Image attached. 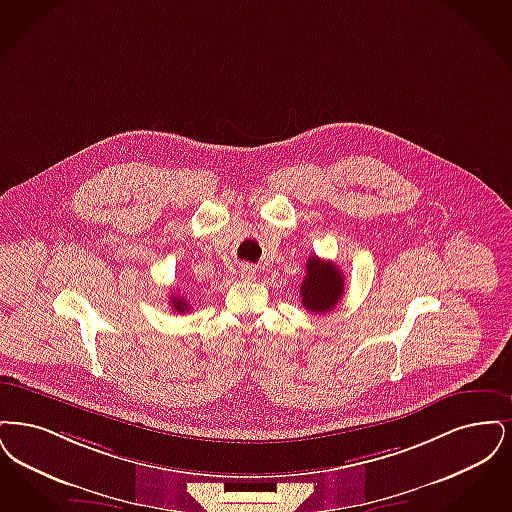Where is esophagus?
I'll list each match as a JSON object with an SVG mask.
<instances>
[{"label": "esophagus", "mask_w": 512, "mask_h": 512, "mask_svg": "<svg viewBox=\"0 0 512 512\" xmlns=\"http://www.w3.org/2000/svg\"><path fill=\"white\" fill-rule=\"evenodd\" d=\"M241 277H243L245 281H252V279L256 277V271L252 269V266H243V271H241Z\"/></svg>", "instance_id": "1"}]
</instances>
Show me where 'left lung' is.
<instances>
[{"mask_svg":"<svg viewBox=\"0 0 512 512\" xmlns=\"http://www.w3.org/2000/svg\"><path fill=\"white\" fill-rule=\"evenodd\" d=\"M344 294L342 271L333 262L310 256L306 277L300 285L302 306L312 313H329Z\"/></svg>","mask_w":512,"mask_h":512,"instance_id":"left-lung-1","label":"left lung"}]
</instances>
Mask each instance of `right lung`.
Masks as SVG:
<instances>
[{"label": "right lung", "mask_w": 512, "mask_h": 512, "mask_svg": "<svg viewBox=\"0 0 512 512\" xmlns=\"http://www.w3.org/2000/svg\"><path fill=\"white\" fill-rule=\"evenodd\" d=\"M170 304H172V310H174V312H189V304H187V300H185V298H181V296H176V294H174V296L170 298Z\"/></svg>", "instance_id": "obj_1"}]
</instances>
